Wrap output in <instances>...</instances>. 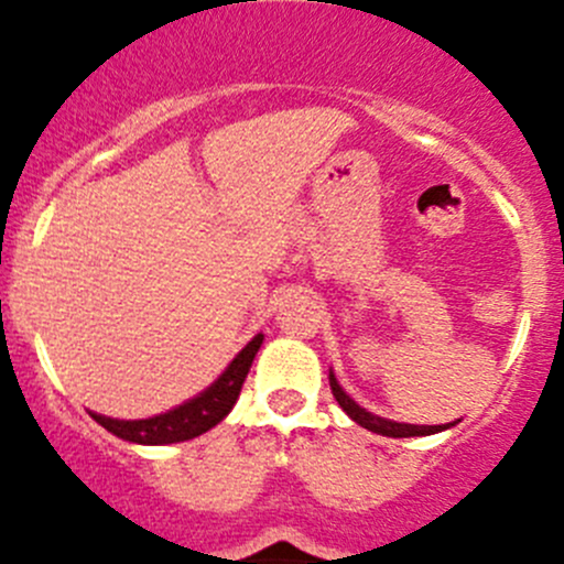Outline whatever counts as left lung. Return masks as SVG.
<instances>
[{"mask_svg": "<svg viewBox=\"0 0 564 564\" xmlns=\"http://www.w3.org/2000/svg\"><path fill=\"white\" fill-rule=\"evenodd\" d=\"M329 390H333L335 401L340 403V409H344V412L349 414V417L355 420L357 425H362V429L373 431V434L392 436V440H406V436H429V434H440V431L453 429V425H456V423H447V425H412V423H395V420L379 417V414L366 412V409H362L360 403L351 401V398L346 395L344 388H340L338 379H335V373H333V371H329Z\"/></svg>", "mask_w": 564, "mask_h": 564, "instance_id": "1", "label": "left lung"}]
</instances>
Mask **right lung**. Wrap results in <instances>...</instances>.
I'll return each mask as SVG.
<instances>
[{
  "label": "right lung",
  "instance_id": "1",
  "mask_svg": "<svg viewBox=\"0 0 564 564\" xmlns=\"http://www.w3.org/2000/svg\"><path fill=\"white\" fill-rule=\"evenodd\" d=\"M261 340H264V335H256L207 390L198 392L196 398L185 401L182 406L147 420H113L98 412L89 414H93L95 423L104 425L113 436L124 442H135V445H174V442H187L193 436L207 434L231 412V406L240 398L242 382H246L250 366H253Z\"/></svg>",
  "mask_w": 564,
  "mask_h": 564
}]
</instances>
